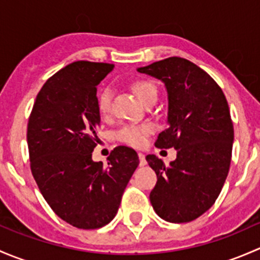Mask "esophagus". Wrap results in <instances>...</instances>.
I'll list each match as a JSON object with an SVG mask.
<instances>
[{"label": "esophagus", "mask_w": 260, "mask_h": 260, "mask_svg": "<svg viewBox=\"0 0 260 260\" xmlns=\"http://www.w3.org/2000/svg\"><path fill=\"white\" fill-rule=\"evenodd\" d=\"M138 158H140V166H145V165L147 164L145 154L141 153V152H140V153H138Z\"/></svg>", "instance_id": "1"}]
</instances>
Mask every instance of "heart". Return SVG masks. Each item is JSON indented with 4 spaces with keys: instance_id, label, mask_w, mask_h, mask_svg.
<instances>
[{
    "instance_id": "heart-1",
    "label": "heart",
    "mask_w": 260,
    "mask_h": 260,
    "mask_svg": "<svg viewBox=\"0 0 260 260\" xmlns=\"http://www.w3.org/2000/svg\"><path fill=\"white\" fill-rule=\"evenodd\" d=\"M129 88L132 89L133 93L138 96L142 103H147L151 99L157 98V86L152 80L143 79V78H138V79L131 80ZM96 106H98V111L102 115H108L111 113L112 108V91L109 88L102 89L101 93L98 94V99H96ZM152 132L151 124H140V125H124L120 128L117 133V140L119 142L125 143L128 146L133 147H142L146 143L147 136Z\"/></svg>"
}]
</instances>
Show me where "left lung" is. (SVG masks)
<instances>
[{
	"label": "left lung",
	"mask_w": 260,
	"mask_h": 260,
	"mask_svg": "<svg viewBox=\"0 0 260 260\" xmlns=\"http://www.w3.org/2000/svg\"><path fill=\"white\" fill-rule=\"evenodd\" d=\"M162 80L169 94V127L154 146L175 148L170 165L146 157L157 175L149 200L170 222L198 219L214 205L232 162L234 127L221 88L205 70L179 56L138 69Z\"/></svg>",
	"instance_id": "left-lung-1"
}]
</instances>
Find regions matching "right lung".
<instances>
[{
	"label": "right lung",
	"instance_id": "obj_1",
	"mask_svg": "<svg viewBox=\"0 0 260 260\" xmlns=\"http://www.w3.org/2000/svg\"><path fill=\"white\" fill-rule=\"evenodd\" d=\"M113 65L80 60L50 77L39 91L27 123L32 176L52 211L79 229H98L113 220L140 159L118 146L94 162L101 115L96 85Z\"/></svg>",
	"mask_w": 260,
	"mask_h": 260
}]
</instances>
